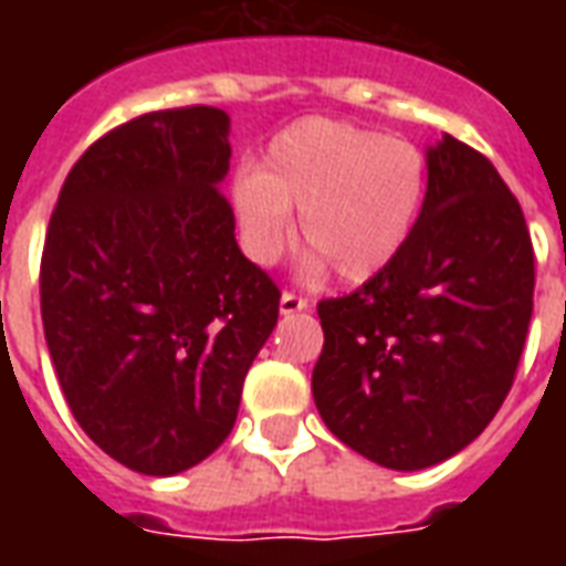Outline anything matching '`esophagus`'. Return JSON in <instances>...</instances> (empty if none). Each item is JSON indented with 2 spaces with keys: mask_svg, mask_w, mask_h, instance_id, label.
<instances>
[{
  "mask_svg": "<svg viewBox=\"0 0 566 566\" xmlns=\"http://www.w3.org/2000/svg\"><path fill=\"white\" fill-rule=\"evenodd\" d=\"M279 308H282V315H296V312H306L308 300H303L300 294H291V291H284L282 300H279Z\"/></svg>",
  "mask_w": 566,
  "mask_h": 566,
  "instance_id": "34e87169",
  "label": "esophagus"
}]
</instances>
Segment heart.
<instances>
[{"label":"heart","mask_w":566,"mask_h":566,"mask_svg":"<svg viewBox=\"0 0 566 566\" xmlns=\"http://www.w3.org/2000/svg\"><path fill=\"white\" fill-rule=\"evenodd\" d=\"M424 154L400 136L348 120L306 117L282 129L260 160L258 175L235 181V211L248 254L272 263L291 239V214L315 254L343 282L360 284L391 266L412 235L424 202Z\"/></svg>","instance_id":"b5f03b06"}]
</instances>
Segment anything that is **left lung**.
Returning <instances> with one entry per match:
<instances>
[{"instance_id": "1", "label": "left lung", "mask_w": 566, "mask_h": 566, "mask_svg": "<svg viewBox=\"0 0 566 566\" xmlns=\"http://www.w3.org/2000/svg\"><path fill=\"white\" fill-rule=\"evenodd\" d=\"M534 312V245L522 206L488 157L442 136L427 193L391 266L321 300L312 397L348 449L424 470L497 416Z\"/></svg>"}]
</instances>
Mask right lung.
Returning a JSON list of instances; mask_svg holds the SVG:
<instances>
[{
  "label": "right lung",
  "mask_w": 566,
  "mask_h": 566,
  "mask_svg": "<svg viewBox=\"0 0 566 566\" xmlns=\"http://www.w3.org/2000/svg\"><path fill=\"white\" fill-rule=\"evenodd\" d=\"M230 117H133L66 175L42 254V324L81 430L117 463L175 475L230 437L279 287L235 245L221 181Z\"/></svg>",
  "instance_id": "add662e5"
}]
</instances>
